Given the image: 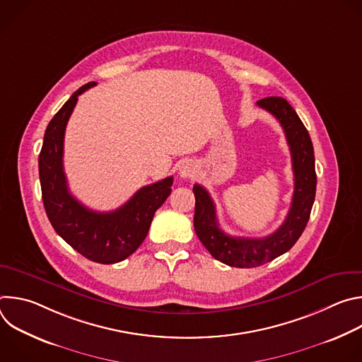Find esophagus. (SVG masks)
I'll use <instances>...</instances> for the list:
<instances>
[{"mask_svg":"<svg viewBox=\"0 0 362 362\" xmlns=\"http://www.w3.org/2000/svg\"><path fill=\"white\" fill-rule=\"evenodd\" d=\"M179 173L182 177H192L196 173V165L192 160H185L180 168H179Z\"/></svg>","mask_w":362,"mask_h":362,"instance_id":"obj_1","label":"esophagus"}]
</instances>
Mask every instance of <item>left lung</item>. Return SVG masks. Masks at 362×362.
I'll return each instance as SVG.
<instances>
[{
  "instance_id": "left-lung-1",
  "label": "left lung",
  "mask_w": 362,
  "mask_h": 362,
  "mask_svg": "<svg viewBox=\"0 0 362 362\" xmlns=\"http://www.w3.org/2000/svg\"><path fill=\"white\" fill-rule=\"evenodd\" d=\"M256 105L281 123L291 150L295 189L284 223L265 238L230 236L219 228L215 203L208 190L200 185L193 186L196 199L193 225L199 240L215 259L236 268L261 267L288 252L309 221L317 190L314 146L296 112L282 97H267Z\"/></svg>"
}]
</instances>
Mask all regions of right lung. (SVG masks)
Wrapping results in <instances>:
<instances>
[{
	"instance_id": "1",
	"label": "right lung",
	"mask_w": 362,
	"mask_h": 362,
	"mask_svg": "<svg viewBox=\"0 0 362 362\" xmlns=\"http://www.w3.org/2000/svg\"><path fill=\"white\" fill-rule=\"evenodd\" d=\"M93 86L94 81L80 87L48 123L38 170L44 209L54 230L87 259L109 265L124 261L141 245L154 212L172 192L173 177L143 186L113 212H94L69 192L63 169L66 126L78 95Z\"/></svg>"
}]
</instances>
